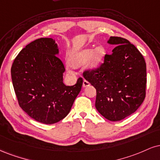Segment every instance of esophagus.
I'll return each mask as SVG.
<instances>
[{"label":"esophagus","mask_w":160,"mask_h":160,"mask_svg":"<svg viewBox=\"0 0 160 160\" xmlns=\"http://www.w3.org/2000/svg\"><path fill=\"white\" fill-rule=\"evenodd\" d=\"M89 85H90L89 82L86 80H83V82H82V86H83V87H87V86H88Z\"/></svg>","instance_id":"34e87169"}]
</instances>
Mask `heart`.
<instances>
[{
  "label": "heart",
  "instance_id": "obj_1",
  "mask_svg": "<svg viewBox=\"0 0 160 160\" xmlns=\"http://www.w3.org/2000/svg\"><path fill=\"white\" fill-rule=\"evenodd\" d=\"M104 55L105 49L102 46H98L96 48L95 50L93 48H88L71 56L69 59V63L72 66L78 68L86 64L91 58L89 67L91 68H95L101 63Z\"/></svg>",
  "mask_w": 160,
  "mask_h": 160
}]
</instances>
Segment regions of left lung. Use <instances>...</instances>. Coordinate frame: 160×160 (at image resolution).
<instances>
[{
	"label": "left lung",
	"instance_id": "left-lung-1",
	"mask_svg": "<svg viewBox=\"0 0 160 160\" xmlns=\"http://www.w3.org/2000/svg\"><path fill=\"white\" fill-rule=\"evenodd\" d=\"M117 45L98 68L86 70L84 78L96 88L95 107L111 122H118L137 110L146 95V63L143 56L126 38L111 36Z\"/></svg>",
	"mask_w": 160,
	"mask_h": 160
}]
</instances>
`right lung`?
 <instances>
[{"instance_id": "add662e5", "label": "right lung", "mask_w": 160, "mask_h": 160, "mask_svg": "<svg viewBox=\"0 0 160 160\" xmlns=\"http://www.w3.org/2000/svg\"><path fill=\"white\" fill-rule=\"evenodd\" d=\"M55 40L40 38L23 48L11 68L12 85L20 107L34 120L55 124L68 114L82 85L65 86V68L57 57Z\"/></svg>"}]
</instances>
